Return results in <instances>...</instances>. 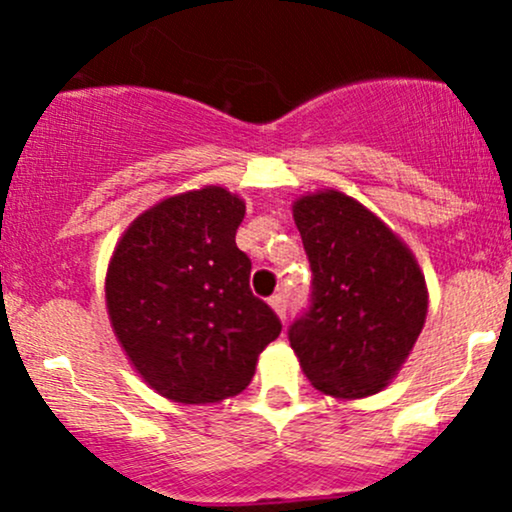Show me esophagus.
<instances>
[{"label": "esophagus", "instance_id": "1", "mask_svg": "<svg viewBox=\"0 0 512 512\" xmlns=\"http://www.w3.org/2000/svg\"><path fill=\"white\" fill-rule=\"evenodd\" d=\"M268 304H271L273 312L278 314V317L285 321V309H287V300H285V295H273L271 300H268Z\"/></svg>", "mask_w": 512, "mask_h": 512}]
</instances>
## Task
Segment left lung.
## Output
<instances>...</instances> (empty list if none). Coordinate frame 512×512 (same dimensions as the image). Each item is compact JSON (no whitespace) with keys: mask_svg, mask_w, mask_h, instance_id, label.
<instances>
[{"mask_svg":"<svg viewBox=\"0 0 512 512\" xmlns=\"http://www.w3.org/2000/svg\"><path fill=\"white\" fill-rule=\"evenodd\" d=\"M314 273L312 307L290 346L321 394L363 399L399 375L428 314V285L399 234L350 195L324 188L292 203Z\"/></svg>","mask_w":512,"mask_h":512,"instance_id":"1","label":"left lung"}]
</instances>
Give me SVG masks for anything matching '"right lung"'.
Instances as JSON below:
<instances>
[{
	"label": "right lung",
	"instance_id": "obj_1",
	"mask_svg": "<svg viewBox=\"0 0 512 512\" xmlns=\"http://www.w3.org/2000/svg\"><path fill=\"white\" fill-rule=\"evenodd\" d=\"M246 203L222 186L159 200L125 229L106 271V309L145 384L176 404L249 387L280 319L249 287L237 246Z\"/></svg>",
	"mask_w": 512,
	"mask_h": 512
}]
</instances>
